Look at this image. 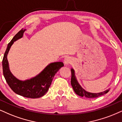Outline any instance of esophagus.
Here are the masks:
<instances>
[{"label":"esophagus","mask_w":122,"mask_h":122,"mask_svg":"<svg viewBox=\"0 0 122 122\" xmlns=\"http://www.w3.org/2000/svg\"><path fill=\"white\" fill-rule=\"evenodd\" d=\"M72 61V60L71 58H70V57H66L64 60V63L66 65H68V64L71 63Z\"/></svg>","instance_id":"34e87169"}]
</instances>
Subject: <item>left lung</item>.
Masks as SVG:
<instances>
[{"label": "left lung", "instance_id": "obj_1", "mask_svg": "<svg viewBox=\"0 0 122 122\" xmlns=\"http://www.w3.org/2000/svg\"><path fill=\"white\" fill-rule=\"evenodd\" d=\"M71 85L72 86L73 91L78 96H81V97H85L86 98H97L102 96L103 94H106L110 91L109 88L106 90V91L100 93L88 92L85 91V89H84L78 82L76 76H75V70L73 68H71Z\"/></svg>", "mask_w": 122, "mask_h": 122}]
</instances>
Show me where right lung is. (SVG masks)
<instances>
[{"label": "right lung", "mask_w": 122, "mask_h": 122, "mask_svg": "<svg viewBox=\"0 0 122 122\" xmlns=\"http://www.w3.org/2000/svg\"><path fill=\"white\" fill-rule=\"evenodd\" d=\"M26 30L22 29L20 30L8 44L2 61L3 72L7 84L15 93L26 98H37L47 93L54 76L63 67L64 64L61 61L51 63L39 74L25 80H21L13 76L10 70L7 55L14 42L21 38Z\"/></svg>", "instance_id": "right-lung-1"}]
</instances>
